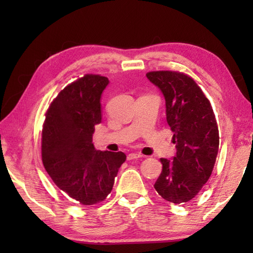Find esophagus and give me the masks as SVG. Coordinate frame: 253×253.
I'll list each match as a JSON object with an SVG mask.
<instances>
[{
  "label": "esophagus",
  "instance_id": "obj_1",
  "mask_svg": "<svg viewBox=\"0 0 253 253\" xmlns=\"http://www.w3.org/2000/svg\"><path fill=\"white\" fill-rule=\"evenodd\" d=\"M143 155H140L138 153H130L127 155V161H131V160H135V158H140Z\"/></svg>",
  "mask_w": 253,
  "mask_h": 253
}]
</instances>
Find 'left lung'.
I'll list each match as a JSON object with an SVG mask.
<instances>
[{"label": "left lung", "mask_w": 253, "mask_h": 253, "mask_svg": "<svg viewBox=\"0 0 253 253\" xmlns=\"http://www.w3.org/2000/svg\"><path fill=\"white\" fill-rule=\"evenodd\" d=\"M147 79L165 98L166 121L174 132L176 155L161 158L155 190L175 204L191 201L208 182L219 151V129L212 106L195 81L176 71H151Z\"/></svg>", "instance_id": "1"}]
</instances>
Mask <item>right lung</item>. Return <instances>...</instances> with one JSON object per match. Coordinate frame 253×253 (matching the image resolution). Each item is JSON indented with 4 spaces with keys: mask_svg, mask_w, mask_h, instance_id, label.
<instances>
[{
    "mask_svg": "<svg viewBox=\"0 0 253 253\" xmlns=\"http://www.w3.org/2000/svg\"><path fill=\"white\" fill-rule=\"evenodd\" d=\"M109 80L85 75L59 92L45 114L42 162L55 185L76 202L92 205L113 190L123 152L97 151L95 126L101 123V95Z\"/></svg>",
    "mask_w": 253,
    "mask_h": 253,
    "instance_id": "obj_1",
    "label": "right lung"
}]
</instances>
